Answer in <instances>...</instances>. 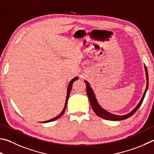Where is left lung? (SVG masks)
<instances>
[{
    "mask_svg": "<svg viewBox=\"0 0 154 154\" xmlns=\"http://www.w3.org/2000/svg\"><path fill=\"white\" fill-rule=\"evenodd\" d=\"M145 74H146V79H147V86H146V89L144 91V94L143 95V97L141 100V101L139 102L138 105L136 106V107L133 109V110L130 113H128L127 114H125V115H122V116H119V115H115V114H111L110 112H108V111L105 110L104 109H103L101 106L99 105L98 103L97 102V100L96 98V96H95L93 90H92L91 88L89 85V83L85 81V82L86 83V91H87V94H88V97L89 99V102H90V104L91 106V108L93 109V110L94 111V112L96 113L97 116L101 117V118L106 119V120H109V121H122V120H125L127 119L128 118H129L135 112L138 110L139 108L140 107V106L141 105L142 102L143 101V99L145 96V94H146V91L147 90L148 88V72H147V69L146 66L145 65Z\"/></svg>",
    "mask_w": 154,
    "mask_h": 154,
    "instance_id": "8db88e82",
    "label": "left lung"
}]
</instances>
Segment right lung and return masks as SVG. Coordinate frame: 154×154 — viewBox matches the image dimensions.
I'll use <instances>...</instances> for the list:
<instances>
[{"label": "right lung", "mask_w": 154, "mask_h": 154, "mask_svg": "<svg viewBox=\"0 0 154 154\" xmlns=\"http://www.w3.org/2000/svg\"><path fill=\"white\" fill-rule=\"evenodd\" d=\"M77 79H78V77H75L69 83L68 88H67V94H66V102H65V107H64V109L63 110V111L61 112V113L59 114V115H58L57 116L54 117V118H53L52 119H50V120H49V121H44V122H43V123H45V122H51V121H55V120L59 119L60 117L63 115V114H64V112H65V109H66V104H67V101H68V99H69V95H70V92H71L72 84H73L74 82H75V81L77 80Z\"/></svg>", "instance_id": "obj_1"}]
</instances>
